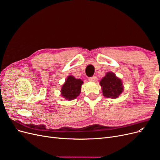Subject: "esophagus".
Listing matches in <instances>:
<instances>
[{
	"mask_svg": "<svg viewBox=\"0 0 160 160\" xmlns=\"http://www.w3.org/2000/svg\"><path fill=\"white\" fill-rule=\"evenodd\" d=\"M89 81H91V82H96L97 81H98V77H97L96 76H93V77H89Z\"/></svg>",
	"mask_w": 160,
	"mask_h": 160,
	"instance_id": "1",
	"label": "esophagus"
}]
</instances>
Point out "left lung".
Here are the masks:
<instances>
[{
  "mask_svg": "<svg viewBox=\"0 0 160 160\" xmlns=\"http://www.w3.org/2000/svg\"><path fill=\"white\" fill-rule=\"evenodd\" d=\"M99 84L103 96L107 98H118L124 89L122 79L111 71L105 74V76L100 81Z\"/></svg>",
  "mask_w": 160,
  "mask_h": 160,
  "instance_id": "left-lung-1",
  "label": "left lung"
}]
</instances>
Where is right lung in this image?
<instances>
[{
    "label": "right lung",
    "mask_w": 160,
    "mask_h": 160,
    "mask_svg": "<svg viewBox=\"0 0 160 160\" xmlns=\"http://www.w3.org/2000/svg\"><path fill=\"white\" fill-rule=\"evenodd\" d=\"M83 83V81L81 79H76L72 75L68 76L61 88V96L68 101L76 99L81 93V85Z\"/></svg>",
    "instance_id": "right-lung-1"
}]
</instances>
